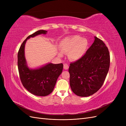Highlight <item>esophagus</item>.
Listing matches in <instances>:
<instances>
[{"label":"esophagus","instance_id":"obj_1","mask_svg":"<svg viewBox=\"0 0 126 126\" xmlns=\"http://www.w3.org/2000/svg\"><path fill=\"white\" fill-rule=\"evenodd\" d=\"M63 68L65 70H67L68 68H69V66H68V64L67 63L63 64Z\"/></svg>","mask_w":126,"mask_h":126}]
</instances>
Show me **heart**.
<instances>
[{
    "label": "heart",
    "instance_id": "b5f03b06",
    "mask_svg": "<svg viewBox=\"0 0 126 126\" xmlns=\"http://www.w3.org/2000/svg\"><path fill=\"white\" fill-rule=\"evenodd\" d=\"M89 43L85 38L80 36L67 37L60 43V50L63 54L68 53V58L71 60L76 61L81 59L85 56L88 48ZM59 56L62 54L59 53Z\"/></svg>",
    "mask_w": 126,
    "mask_h": 126
}]
</instances>
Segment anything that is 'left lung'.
Wrapping results in <instances>:
<instances>
[{
    "label": "left lung",
    "mask_w": 126,
    "mask_h": 126,
    "mask_svg": "<svg viewBox=\"0 0 126 126\" xmlns=\"http://www.w3.org/2000/svg\"><path fill=\"white\" fill-rule=\"evenodd\" d=\"M110 66L108 48L101 39L94 41L82 58L70 64V86L80 97L94 94L104 83Z\"/></svg>",
    "instance_id": "left-lung-1"
}]
</instances>
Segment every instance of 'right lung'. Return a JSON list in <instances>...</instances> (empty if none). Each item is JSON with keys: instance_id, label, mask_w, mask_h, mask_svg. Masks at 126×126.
<instances>
[{"instance_id": "1", "label": "right lung", "mask_w": 126, "mask_h": 126, "mask_svg": "<svg viewBox=\"0 0 126 126\" xmlns=\"http://www.w3.org/2000/svg\"><path fill=\"white\" fill-rule=\"evenodd\" d=\"M47 32L46 30H40L29 36L21 44L18 52V68L22 84L30 93L38 96H46L52 92L63 69L62 63H49L35 69H29L27 65L25 57L26 41L30 38Z\"/></svg>"}]
</instances>
